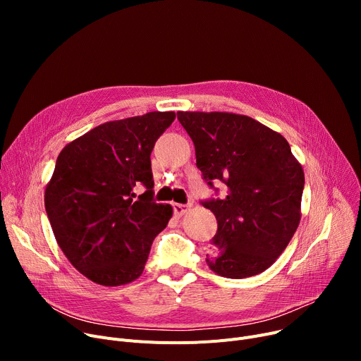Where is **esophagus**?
I'll return each instance as SVG.
<instances>
[{"label":"esophagus","instance_id":"esophagus-1","mask_svg":"<svg viewBox=\"0 0 361 361\" xmlns=\"http://www.w3.org/2000/svg\"><path fill=\"white\" fill-rule=\"evenodd\" d=\"M173 207H174V214L177 216H181V215H184L188 211V206L187 204H181V203H173Z\"/></svg>","mask_w":361,"mask_h":361}]
</instances>
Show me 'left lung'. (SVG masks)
<instances>
[{
  "label": "left lung",
  "mask_w": 361,
  "mask_h": 361,
  "mask_svg": "<svg viewBox=\"0 0 361 361\" xmlns=\"http://www.w3.org/2000/svg\"><path fill=\"white\" fill-rule=\"evenodd\" d=\"M204 181L225 183L226 196L204 202L218 221L206 263L216 275L262 274L291 241L301 219L305 171L287 139L241 114L178 111Z\"/></svg>",
  "instance_id": "1"
}]
</instances>
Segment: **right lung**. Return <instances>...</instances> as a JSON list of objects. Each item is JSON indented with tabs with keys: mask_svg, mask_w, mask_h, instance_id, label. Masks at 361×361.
Instances as JSON below:
<instances>
[{
	"mask_svg": "<svg viewBox=\"0 0 361 361\" xmlns=\"http://www.w3.org/2000/svg\"><path fill=\"white\" fill-rule=\"evenodd\" d=\"M173 111L108 121L60 152L45 188L56 243L73 267L104 287L137 279L173 206L155 203L150 154ZM145 186L147 192L135 190Z\"/></svg>",
	"mask_w": 361,
	"mask_h": 361,
	"instance_id": "right-lung-1",
	"label": "right lung"
}]
</instances>
